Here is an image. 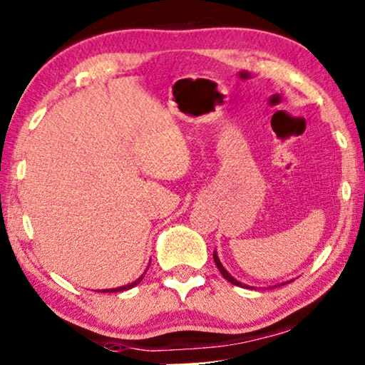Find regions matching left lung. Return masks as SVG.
Returning <instances> with one entry per match:
<instances>
[{
  "mask_svg": "<svg viewBox=\"0 0 365 365\" xmlns=\"http://www.w3.org/2000/svg\"><path fill=\"white\" fill-rule=\"evenodd\" d=\"M213 259H215V264H217V266H218L220 273H222V274H223V278H225V279H227V281H230V283H232V284H236V286H241V287H246L245 284H241V283H240V281H236V279L233 278V276H232V274H230V273H228V271L223 268V264H222V263H220V259H218V256H217V253H213ZM284 284H286V283H284Z\"/></svg>",
  "mask_w": 365,
  "mask_h": 365,
  "instance_id": "1",
  "label": "left lung"
}]
</instances>
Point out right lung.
Instances as JSON below:
<instances>
[{
	"label": "right lung",
	"mask_w": 365,
	"mask_h": 365,
	"mask_svg": "<svg viewBox=\"0 0 365 365\" xmlns=\"http://www.w3.org/2000/svg\"><path fill=\"white\" fill-rule=\"evenodd\" d=\"M142 278L143 276H140V278H138L137 281H133V283H130V284H127V286H122V287H115V289H104L102 292H119V291H125V289H130V287H133L135 284H138L142 281Z\"/></svg>",
	"instance_id": "right-lung-1"
}]
</instances>
